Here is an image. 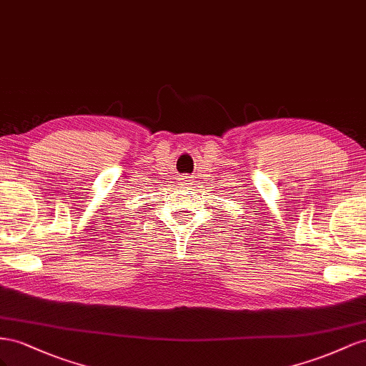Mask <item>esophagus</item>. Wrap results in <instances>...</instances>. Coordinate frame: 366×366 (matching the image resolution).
Returning <instances> with one entry per match:
<instances>
[{
	"label": "esophagus",
	"instance_id": "esophagus-1",
	"mask_svg": "<svg viewBox=\"0 0 366 366\" xmlns=\"http://www.w3.org/2000/svg\"><path fill=\"white\" fill-rule=\"evenodd\" d=\"M179 184H181L182 187H185V189H189V187L193 184V181H192L190 176H181V177H179Z\"/></svg>",
	"mask_w": 366,
	"mask_h": 366
}]
</instances>
